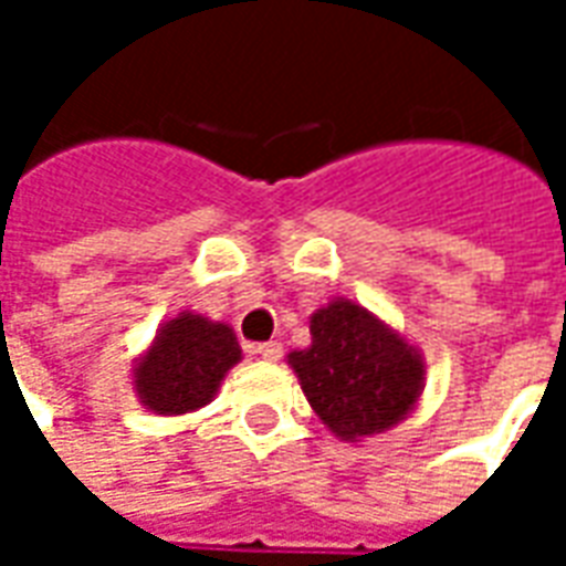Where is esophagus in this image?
<instances>
[{
    "label": "esophagus",
    "mask_w": 566,
    "mask_h": 566,
    "mask_svg": "<svg viewBox=\"0 0 566 566\" xmlns=\"http://www.w3.org/2000/svg\"><path fill=\"white\" fill-rule=\"evenodd\" d=\"M254 355H260L263 360H279L282 357V343H260L254 345Z\"/></svg>",
    "instance_id": "esophagus-1"
}]
</instances>
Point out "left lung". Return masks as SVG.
<instances>
[{
    "label": "left lung",
    "mask_w": 566,
    "mask_h": 566,
    "mask_svg": "<svg viewBox=\"0 0 566 566\" xmlns=\"http://www.w3.org/2000/svg\"><path fill=\"white\" fill-rule=\"evenodd\" d=\"M312 345L287 355L308 406L345 442L385 433L424 391V357L360 303L336 296L312 312Z\"/></svg>",
    "instance_id": "obj_1"
}]
</instances>
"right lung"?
I'll list each match as a JSON object with an SVG mask.
<instances>
[{
  "mask_svg": "<svg viewBox=\"0 0 566 566\" xmlns=\"http://www.w3.org/2000/svg\"><path fill=\"white\" fill-rule=\"evenodd\" d=\"M242 360L230 324L197 312L163 321L154 343L133 367V391L154 416L197 412L221 388L223 376Z\"/></svg>",
  "mask_w": 566,
  "mask_h": 566,
  "instance_id": "1",
  "label": "right lung"
}]
</instances>
